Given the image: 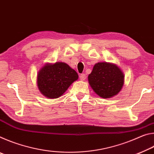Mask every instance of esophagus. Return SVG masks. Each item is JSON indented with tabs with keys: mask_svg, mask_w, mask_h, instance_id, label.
Instances as JSON below:
<instances>
[{
	"mask_svg": "<svg viewBox=\"0 0 154 154\" xmlns=\"http://www.w3.org/2000/svg\"><path fill=\"white\" fill-rule=\"evenodd\" d=\"M80 79L82 81H85V79H86V75H85V74H82L80 75Z\"/></svg>",
	"mask_w": 154,
	"mask_h": 154,
	"instance_id": "34e87169",
	"label": "esophagus"
}]
</instances>
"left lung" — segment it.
Listing matches in <instances>:
<instances>
[{
  "instance_id": "8db88e82",
  "label": "left lung",
  "mask_w": 154,
  "mask_h": 154,
  "mask_svg": "<svg viewBox=\"0 0 154 154\" xmlns=\"http://www.w3.org/2000/svg\"><path fill=\"white\" fill-rule=\"evenodd\" d=\"M88 78L94 92L103 98H110L118 94L124 83V75L120 68L106 62L95 64Z\"/></svg>"
}]
</instances>
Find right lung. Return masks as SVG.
<instances>
[{
	"label": "right lung",
	"mask_w": 154,
	"mask_h": 154,
	"mask_svg": "<svg viewBox=\"0 0 154 154\" xmlns=\"http://www.w3.org/2000/svg\"><path fill=\"white\" fill-rule=\"evenodd\" d=\"M79 78L77 72L64 62L46 63L37 72L36 83L40 92L49 99L63 95Z\"/></svg>",
	"instance_id": "right-lung-1"
}]
</instances>
